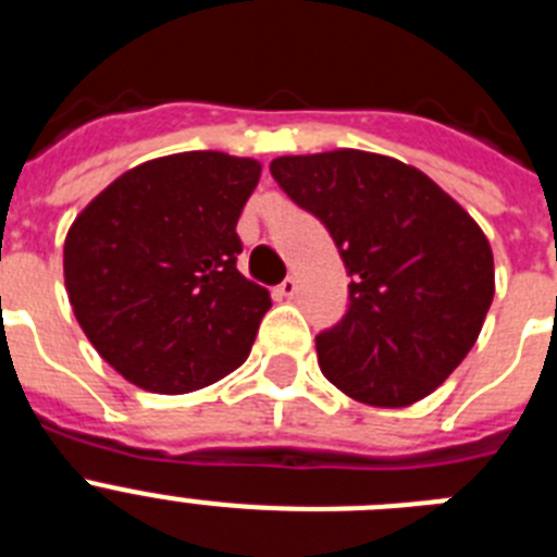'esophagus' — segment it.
I'll return each mask as SVG.
<instances>
[{"label":"esophagus","mask_w":557,"mask_h":557,"mask_svg":"<svg viewBox=\"0 0 557 557\" xmlns=\"http://www.w3.org/2000/svg\"><path fill=\"white\" fill-rule=\"evenodd\" d=\"M295 293H298V282H295L293 275H287V278L275 287V295H278V298H293Z\"/></svg>","instance_id":"34e87169"}]
</instances>
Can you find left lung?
<instances>
[{"instance_id":"1","label":"left lung","mask_w":557,"mask_h":557,"mask_svg":"<svg viewBox=\"0 0 557 557\" xmlns=\"http://www.w3.org/2000/svg\"><path fill=\"white\" fill-rule=\"evenodd\" d=\"M270 172L332 234L351 275L346 318L318 334V366L371 407H410L444 385L494 301V253L430 175L379 152L282 156Z\"/></svg>"}]
</instances>
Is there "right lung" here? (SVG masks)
<instances>
[{
	"label": "right lung",
	"mask_w": 557,
	"mask_h": 557,
	"mask_svg": "<svg viewBox=\"0 0 557 557\" xmlns=\"http://www.w3.org/2000/svg\"><path fill=\"white\" fill-rule=\"evenodd\" d=\"M256 159L172 152L122 172L63 243L69 304L88 343L131 385L164 396L243 366L270 293L236 270V220Z\"/></svg>",
	"instance_id": "add662e5"
}]
</instances>
